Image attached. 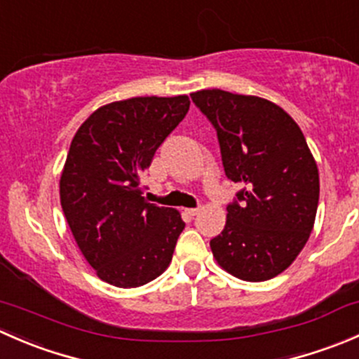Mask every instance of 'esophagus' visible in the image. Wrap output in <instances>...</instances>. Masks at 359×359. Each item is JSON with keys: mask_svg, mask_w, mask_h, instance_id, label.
Wrapping results in <instances>:
<instances>
[{"mask_svg": "<svg viewBox=\"0 0 359 359\" xmlns=\"http://www.w3.org/2000/svg\"><path fill=\"white\" fill-rule=\"evenodd\" d=\"M201 210V206H196V208H186V212L189 213V215H196L198 212H200Z\"/></svg>", "mask_w": 359, "mask_h": 359, "instance_id": "34e87169", "label": "esophagus"}]
</instances>
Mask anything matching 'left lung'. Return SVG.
<instances>
[{
    "label": "left lung",
    "instance_id": "left-lung-1",
    "mask_svg": "<svg viewBox=\"0 0 359 359\" xmlns=\"http://www.w3.org/2000/svg\"><path fill=\"white\" fill-rule=\"evenodd\" d=\"M191 99L217 130L227 179L245 186L210 241L213 257L240 280H271L297 259L316 219L320 173L306 137L260 97L212 88Z\"/></svg>",
    "mask_w": 359,
    "mask_h": 359
}]
</instances>
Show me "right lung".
<instances>
[{"instance_id":"obj_1","label":"right lung","mask_w":359,"mask_h":359,"mask_svg":"<svg viewBox=\"0 0 359 359\" xmlns=\"http://www.w3.org/2000/svg\"><path fill=\"white\" fill-rule=\"evenodd\" d=\"M189 97L106 104L76 132L60 175V205L97 276L119 288L158 278L186 227L177 210L147 203L142 177L189 111Z\"/></svg>"}]
</instances>
